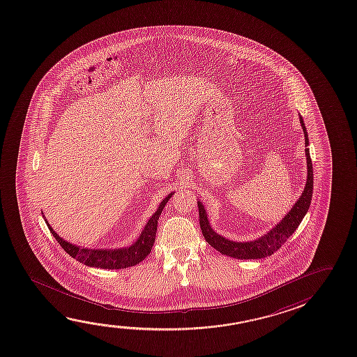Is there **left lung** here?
<instances>
[{"label": "left lung", "mask_w": 357, "mask_h": 357, "mask_svg": "<svg viewBox=\"0 0 357 357\" xmlns=\"http://www.w3.org/2000/svg\"><path fill=\"white\" fill-rule=\"evenodd\" d=\"M299 121L302 125L304 137H305V147L309 146L307 128L304 125L302 116L299 115ZM307 157V183L303 190L302 195L296 200V203L291 206V210L287 213L284 218L280 220L277 225L273 226L271 230L264 234V236L258 237L256 240L246 242L231 241L226 237L221 236L218 232L213 230L208 222V215L204 208L202 202H198L199 221L205 240L208 245L214 247L216 251L229 257L236 259H257V258L268 257L271 255L280 250V247L284 243L291 234L296 230V227L302 222L303 218L309 210L312 197H313V165L310 159L309 149H305Z\"/></svg>", "instance_id": "left-lung-1"}]
</instances>
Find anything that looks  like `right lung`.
<instances>
[{
  "instance_id": "obj_1",
  "label": "right lung",
  "mask_w": 357,
  "mask_h": 357,
  "mask_svg": "<svg viewBox=\"0 0 357 357\" xmlns=\"http://www.w3.org/2000/svg\"><path fill=\"white\" fill-rule=\"evenodd\" d=\"M174 192H170L165 197L158 208L154 211V214L149 218V222L144 226L141 235L137 240L132 243L131 246L122 247V248H88V247L77 246L72 242H68L61 238L50 225V222L44 218L47 226L50 229L52 235L55 240L59 242L61 248L73 258H75L80 264L102 269H121L132 267L139 264L144 258L149 256L154 241H155V232L158 226V219L162 210L165 208L168 200L172 198ZM43 214V213H42Z\"/></svg>"
}]
</instances>
